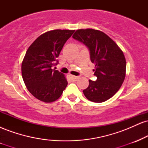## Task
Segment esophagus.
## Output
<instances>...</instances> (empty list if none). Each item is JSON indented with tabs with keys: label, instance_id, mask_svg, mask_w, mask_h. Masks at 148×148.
<instances>
[{
	"label": "esophagus",
	"instance_id": "obj_1",
	"mask_svg": "<svg viewBox=\"0 0 148 148\" xmlns=\"http://www.w3.org/2000/svg\"><path fill=\"white\" fill-rule=\"evenodd\" d=\"M68 76H69V79H70L71 81H77L78 79H79V77H78V76L71 75V74H69Z\"/></svg>",
	"mask_w": 148,
	"mask_h": 148
}]
</instances>
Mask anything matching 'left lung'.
I'll return each instance as SVG.
<instances>
[{"label": "left lung", "mask_w": 148, "mask_h": 148, "mask_svg": "<svg viewBox=\"0 0 148 148\" xmlns=\"http://www.w3.org/2000/svg\"><path fill=\"white\" fill-rule=\"evenodd\" d=\"M72 37L90 50V60L95 64L96 81L89 80L84 94L90 101L101 103L119 90L126 75V60L123 51L106 34L98 30L79 29Z\"/></svg>", "instance_id": "1"}]
</instances>
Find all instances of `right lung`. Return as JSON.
I'll return each mask as SVG.
<instances>
[{"label": "right lung", "instance_id": "add662e5", "mask_svg": "<svg viewBox=\"0 0 148 148\" xmlns=\"http://www.w3.org/2000/svg\"><path fill=\"white\" fill-rule=\"evenodd\" d=\"M74 30H53L39 36L28 49L21 64V74L27 89L40 101H56L67 86L63 74L52 67Z\"/></svg>", "mask_w": 148, "mask_h": 148}]
</instances>
